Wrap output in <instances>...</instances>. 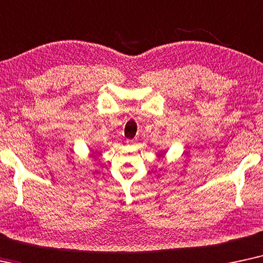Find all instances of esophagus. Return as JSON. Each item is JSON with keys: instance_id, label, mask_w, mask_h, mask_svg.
I'll use <instances>...</instances> for the list:
<instances>
[{"instance_id": "1", "label": "esophagus", "mask_w": 263, "mask_h": 263, "mask_svg": "<svg viewBox=\"0 0 263 263\" xmlns=\"http://www.w3.org/2000/svg\"><path fill=\"white\" fill-rule=\"evenodd\" d=\"M126 143H127V145H135L136 141H135V139H128V141Z\"/></svg>"}]
</instances>
